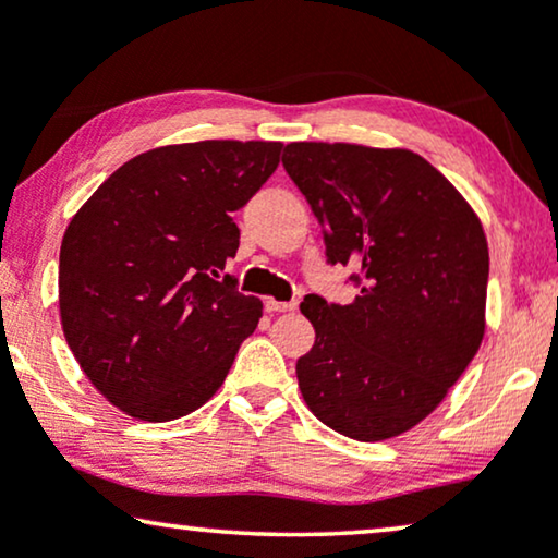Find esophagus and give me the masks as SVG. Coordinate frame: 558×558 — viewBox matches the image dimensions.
I'll return each instance as SVG.
<instances>
[{
	"instance_id": "obj_1",
	"label": "esophagus",
	"mask_w": 558,
	"mask_h": 558,
	"mask_svg": "<svg viewBox=\"0 0 558 558\" xmlns=\"http://www.w3.org/2000/svg\"><path fill=\"white\" fill-rule=\"evenodd\" d=\"M264 307H266V312H271V315H274V312H292V310H296V302H279V300H271V296H269V300L264 302Z\"/></svg>"
}]
</instances>
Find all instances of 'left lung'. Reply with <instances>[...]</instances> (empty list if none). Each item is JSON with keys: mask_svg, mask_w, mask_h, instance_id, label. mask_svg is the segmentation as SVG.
<instances>
[{"mask_svg": "<svg viewBox=\"0 0 558 558\" xmlns=\"http://www.w3.org/2000/svg\"><path fill=\"white\" fill-rule=\"evenodd\" d=\"M281 162L325 228L327 258L361 284L350 304H300L315 327L296 361L302 399L350 439L399 437L445 401L483 342V223L411 149L292 142Z\"/></svg>", "mask_w": 558, "mask_h": 558, "instance_id": "left-lung-1", "label": "left lung"}]
</instances>
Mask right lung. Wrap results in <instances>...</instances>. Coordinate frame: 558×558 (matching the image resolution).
Returning a JSON list of instances; mask_svg holds the SVG:
<instances>
[{
    "label": "right lung",
    "instance_id": "obj_1",
    "mask_svg": "<svg viewBox=\"0 0 558 558\" xmlns=\"http://www.w3.org/2000/svg\"><path fill=\"white\" fill-rule=\"evenodd\" d=\"M281 142L167 144L119 167L60 246V325L106 401L172 422L223 384L262 300L216 281L239 248L233 213L277 170Z\"/></svg>",
    "mask_w": 558,
    "mask_h": 558
}]
</instances>
